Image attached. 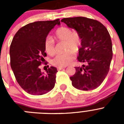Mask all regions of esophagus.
Masks as SVG:
<instances>
[{"instance_id":"esophagus-1","label":"esophagus","mask_w":124,"mask_h":124,"mask_svg":"<svg viewBox=\"0 0 124 124\" xmlns=\"http://www.w3.org/2000/svg\"><path fill=\"white\" fill-rule=\"evenodd\" d=\"M64 69V67H58L57 68V70H62Z\"/></svg>"}]
</instances>
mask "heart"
Here are the masks:
<instances>
[{
	"label": "heart",
	"instance_id": "b5f03b06",
	"mask_svg": "<svg viewBox=\"0 0 124 124\" xmlns=\"http://www.w3.org/2000/svg\"><path fill=\"white\" fill-rule=\"evenodd\" d=\"M58 41H64V51L66 52L56 56L51 61L53 65L56 67H65L71 63L74 58V53L78 51L82 44V39L77 31H73L69 27H61L57 28L54 35ZM44 49L50 56L56 53V46L54 41L50 37H47L44 42Z\"/></svg>",
	"mask_w": 124,
	"mask_h": 124
}]
</instances>
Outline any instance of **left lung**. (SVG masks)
I'll return each mask as SVG.
<instances>
[{
  "label": "left lung",
  "mask_w": 124,
  "mask_h": 124,
  "mask_svg": "<svg viewBox=\"0 0 124 124\" xmlns=\"http://www.w3.org/2000/svg\"><path fill=\"white\" fill-rule=\"evenodd\" d=\"M78 31L82 39L78 60L86 63L75 67L70 77L72 85L82 91L99 87L109 73L112 58V45L109 33L104 25L96 20L84 17L64 18L61 20Z\"/></svg>",
  "instance_id": "1"
}]
</instances>
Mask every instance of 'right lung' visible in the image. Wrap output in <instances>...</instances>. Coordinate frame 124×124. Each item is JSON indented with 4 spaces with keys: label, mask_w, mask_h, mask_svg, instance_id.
Wrapping results in <instances>:
<instances>
[{
    "label": "right lung",
    "mask_w": 124,
    "mask_h": 124,
    "mask_svg": "<svg viewBox=\"0 0 124 124\" xmlns=\"http://www.w3.org/2000/svg\"><path fill=\"white\" fill-rule=\"evenodd\" d=\"M60 23V19L28 23L18 30L11 43V68L17 83L30 94H45L54 87L57 69L51 66L43 74L40 66L48 64L44 63L45 40L51 29Z\"/></svg>",
    "instance_id": "add662e5"
}]
</instances>
